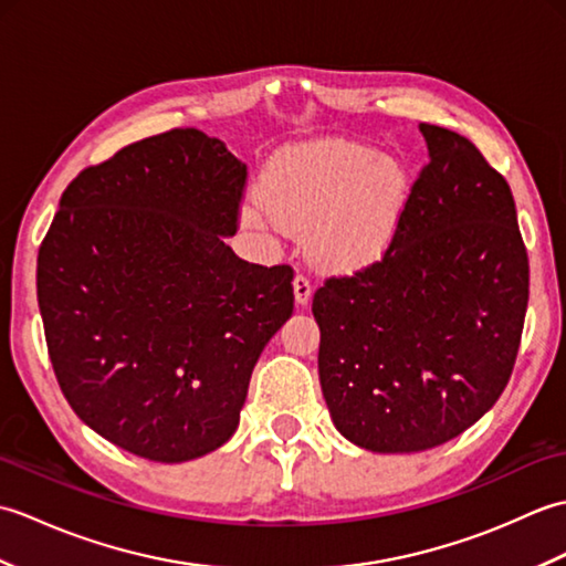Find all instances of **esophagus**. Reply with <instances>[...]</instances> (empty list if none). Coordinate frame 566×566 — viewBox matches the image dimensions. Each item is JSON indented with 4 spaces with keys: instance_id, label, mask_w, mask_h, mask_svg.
<instances>
[{
    "instance_id": "esophagus-1",
    "label": "esophagus",
    "mask_w": 566,
    "mask_h": 566,
    "mask_svg": "<svg viewBox=\"0 0 566 566\" xmlns=\"http://www.w3.org/2000/svg\"><path fill=\"white\" fill-rule=\"evenodd\" d=\"M311 292H314V286H311L308 276L304 272H296L294 274V298L298 306H306L308 298H311Z\"/></svg>"
}]
</instances>
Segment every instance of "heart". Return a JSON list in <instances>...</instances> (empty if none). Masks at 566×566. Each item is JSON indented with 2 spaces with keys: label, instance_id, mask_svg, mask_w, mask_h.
Returning <instances> with one entry per match:
<instances>
[{
  "label": "heart",
  "instance_id": "1",
  "mask_svg": "<svg viewBox=\"0 0 566 566\" xmlns=\"http://www.w3.org/2000/svg\"><path fill=\"white\" fill-rule=\"evenodd\" d=\"M411 177L394 158L345 138H321L284 148L270 160L260 201L270 219L290 231H311V248L333 268L377 260L399 231ZM245 219L262 226L250 209Z\"/></svg>",
  "mask_w": 566,
  "mask_h": 566
}]
</instances>
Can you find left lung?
I'll return each instance as SVG.
<instances>
[{"instance_id": "8db88e82", "label": "left lung", "mask_w": 566, "mask_h": 566, "mask_svg": "<svg viewBox=\"0 0 566 566\" xmlns=\"http://www.w3.org/2000/svg\"><path fill=\"white\" fill-rule=\"evenodd\" d=\"M430 160L381 260L314 294L333 423L371 452L438 448L506 389L531 264L511 187L472 140L420 124Z\"/></svg>"}]
</instances>
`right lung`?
Returning <instances> with one entry per match:
<instances>
[{
    "instance_id": "1",
    "label": "right lung",
    "mask_w": 566,
    "mask_h": 566,
    "mask_svg": "<svg viewBox=\"0 0 566 566\" xmlns=\"http://www.w3.org/2000/svg\"><path fill=\"white\" fill-rule=\"evenodd\" d=\"M245 165L172 128L90 165L39 248L55 379L102 438L187 462L233 436L262 347L294 311L290 264H252L238 231Z\"/></svg>"
}]
</instances>
